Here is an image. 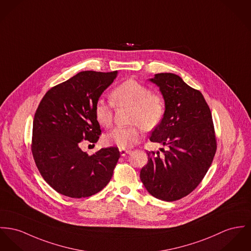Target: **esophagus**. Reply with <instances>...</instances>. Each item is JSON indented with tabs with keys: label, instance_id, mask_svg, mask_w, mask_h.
Segmentation results:
<instances>
[{
	"label": "esophagus",
	"instance_id": "esophagus-1",
	"mask_svg": "<svg viewBox=\"0 0 251 251\" xmlns=\"http://www.w3.org/2000/svg\"><path fill=\"white\" fill-rule=\"evenodd\" d=\"M119 152H120V154L121 155H126V154H131V150H129V149H119Z\"/></svg>",
	"mask_w": 251,
	"mask_h": 251
}]
</instances>
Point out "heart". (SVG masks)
I'll return each instance as SVG.
<instances>
[{"label":"heart","mask_w":251,"mask_h":251,"mask_svg":"<svg viewBox=\"0 0 251 251\" xmlns=\"http://www.w3.org/2000/svg\"><path fill=\"white\" fill-rule=\"evenodd\" d=\"M111 100L117 107H130L129 123L131 126L118 127L105 135L108 145H115L120 149L133 147L141 138L142 128L151 131L162 121L166 104L164 97L158 93L151 92L146 85L134 79H129L111 92ZM94 113L97 122L107 128L113 123V106L104 100H97Z\"/></svg>","instance_id":"b5f03b06"}]
</instances>
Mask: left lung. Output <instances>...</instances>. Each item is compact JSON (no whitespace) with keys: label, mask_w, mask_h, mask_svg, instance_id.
<instances>
[{"label":"left lung","mask_w":251,"mask_h":251,"mask_svg":"<svg viewBox=\"0 0 251 251\" xmlns=\"http://www.w3.org/2000/svg\"><path fill=\"white\" fill-rule=\"evenodd\" d=\"M159 87L166 104L161 123L150 140L167 150L147 152L140 179L154 198L174 201L191 193L207 173L217 150L212 115L201 93L174 74L150 79Z\"/></svg>","instance_id":"8db88e82"}]
</instances>
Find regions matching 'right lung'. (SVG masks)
Instances as JSON below:
<instances>
[{
	"instance_id": "obj_1",
	"label": "right lung",
	"mask_w": 251,
	"mask_h": 251,
	"mask_svg": "<svg viewBox=\"0 0 251 251\" xmlns=\"http://www.w3.org/2000/svg\"><path fill=\"white\" fill-rule=\"evenodd\" d=\"M117 72H81L52 87L35 112L31 152L43 178L58 193L86 198L101 191L111 180L120 153L102 148L89 155L83 141L97 143L101 134L94 113L102 93Z\"/></svg>"
}]
</instances>
